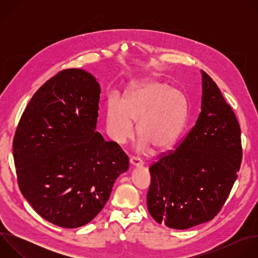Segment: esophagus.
Listing matches in <instances>:
<instances>
[{"label": "esophagus", "mask_w": 258, "mask_h": 258, "mask_svg": "<svg viewBox=\"0 0 258 258\" xmlns=\"http://www.w3.org/2000/svg\"><path fill=\"white\" fill-rule=\"evenodd\" d=\"M130 162H131V164L134 165V166H142L143 163H144L143 160H142L140 157H138V156H133V157H131Z\"/></svg>", "instance_id": "34e87169"}]
</instances>
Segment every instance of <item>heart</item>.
<instances>
[{
	"mask_svg": "<svg viewBox=\"0 0 258 258\" xmlns=\"http://www.w3.org/2000/svg\"><path fill=\"white\" fill-rule=\"evenodd\" d=\"M187 101L179 91L159 82L133 86L125 101L111 97L107 104V131L116 143L122 144L138 134L155 149L169 146L186 122Z\"/></svg>",
	"mask_w": 258,
	"mask_h": 258,
	"instance_id": "b5f03b06",
	"label": "heart"
}]
</instances>
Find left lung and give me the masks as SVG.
I'll use <instances>...</instances> for the list:
<instances>
[{"mask_svg":"<svg viewBox=\"0 0 258 258\" xmlns=\"http://www.w3.org/2000/svg\"><path fill=\"white\" fill-rule=\"evenodd\" d=\"M202 105L195 125L150 167L147 205L168 228L209 222L223 208L242 162L241 128L214 81L202 71Z\"/></svg>","mask_w":258,"mask_h":258,"instance_id":"obj_1","label":"left lung"}]
</instances>
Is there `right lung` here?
Wrapping results in <instances>:
<instances>
[{"label":"right lung","mask_w":258,"mask_h":258,"mask_svg":"<svg viewBox=\"0 0 258 258\" xmlns=\"http://www.w3.org/2000/svg\"><path fill=\"white\" fill-rule=\"evenodd\" d=\"M100 92L85 70H61L32 96L14 135L13 157L23 197L36 213L61 228L90 223L116 178L128 169L121 147L96 132Z\"/></svg>","instance_id":"1"}]
</instances>
